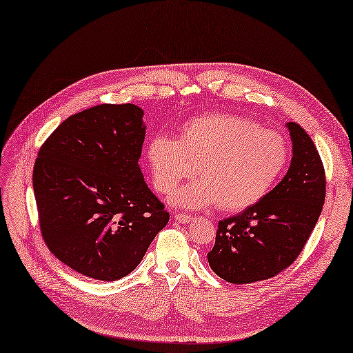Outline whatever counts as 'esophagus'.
<instances>
[{"mask_svg":"<svg viewBox=\"0 0 353 353\" xmlns=\"http://www.w3.org/2000/svg\"><path fill=\"white\" fill-rule=\"evenodd\" d=\"M174 218H175V221H178L179 223H188L191 219H193V216L184 215V213H175Z\"/></svg>","mask_w":353,"mask_h":353,"instance_id":"obj_1","label":"esophagus"}]
</instances>
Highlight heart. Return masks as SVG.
Returning a JSON list of instances; mask_svg holds the SVG:
<instances>
[{
    "mask_svg": "<svg viewBox=\"0 0 353 353\" xmlns=\"http://www.w3.org/2000/svg\"><path fill=\"white\" fill-rule=\"evenodd\" d=\"M154 187L163 194L181 181H193L170 196L174 206L203 209L218 203L240 212L261 201L283 175L287 141L275 131L261 130L245 117L209 113L184 123L178 140L154 135L147 147Z\"/></svg>",
    "mask_w": 353,
    "mask_h": 353,
    "instance_id": "1",
    "label": "heart"
}]
</instances>
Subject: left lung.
<instances>
[{
	"label": "left lung",
	"instance_id": "8db88e82",
	"mask_svg": "<svg viewBox=\"0 0 353 353\" xmlns=\"http://www.w3.org/2000/svg\"><path fill=\"white\" fill-rule=\"evenodd\" d=\"M293 157L285 176L256 205L219 221L208 253L212 271L232 284L268 280L290 266L311 236L325 200V172L303 128L285 123Z\"/></svg>",
	"mask_w": 353,
	"mask_h": 353
}]
</instances>
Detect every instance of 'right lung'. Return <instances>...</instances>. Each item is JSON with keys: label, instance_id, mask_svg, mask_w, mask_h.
Instances as JSON below:
<instances>
[{"label": "right lung", "instance_id": "right-lung-1", "mask_svg": "<svg viewBox=\"0 0 353 353\" xmlns=\"http://www.w3.org/2000/svg\"><path fill=\"white\" fill-rule=\"evenodd\" d=\"M143 116L135 104H99L72 114L35 160L42 239L59 261L94 280L132 272L169 221L138 165Z\"/></svg>", "mask_w": 353, "mask_h": 353}]
</instances>
